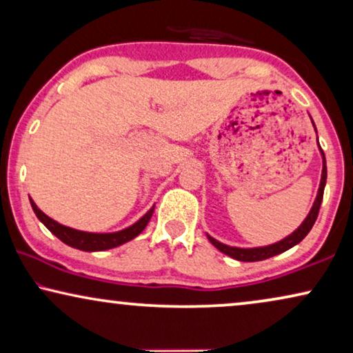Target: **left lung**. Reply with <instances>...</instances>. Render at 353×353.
Returning <instances> with one entry per match:
<instances>
[{
  "instance_id": "left-lung-1",
  "label": "left lung",
  "mask_w": 353,
  "mask_h": 353,
  "mask_svg": "<svg viewBox=\"0 0 353 353\" xmlns=\"http://www.w3.org/2000/svg\"><path fill=\"white\" fill-rule=\"evenodd\" d=\"M312 123H313V120H312ZM313 127H315V123H313ZM315 132H316V128H315ZM318 148H320V152H321V157H323V170H321L320 188H318L316 199H315V202H313V205H312L310 212H308L307 219L302 221L301 226H299L296 231H292L291 234L286 236V238L281 239V241H278V243L270 244V245H262V248H249V249L233 248V245H226V244L220 243V241H216L215 238H212V236L207 234V238H209L210 243L214 244L215 248L220 250V252L226 254L228 257L234 259V260H239V262H259V260L270 259V257H273V255L286 252L288 249H291V248H294V245H297L299 243H301V241L305 238L308 233H310L312 226L315 225L318 212H320L321 201H323V192H325V185H326V176H327L326 157H325V152H323V149L320 146V143H318Z\"/></svg>"
}]
</instances>
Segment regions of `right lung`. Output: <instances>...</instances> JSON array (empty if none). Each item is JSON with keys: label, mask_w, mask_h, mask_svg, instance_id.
<instances>
[{"label": "right lung", "mask_w": 353, "mask_h": 353, "mask_svg": "<svg viewBox=\"0 0 353 353\" xmlns=\"http://www.w3.org/2000/svg\"><path fill=\"white\" fill-rule=\"evenodd\" d=\"M30 205L33 212H35V215L38 216V220H40L41 223L56 236V238H59L62 243L70 245V248L85 250V252H99V250L114 249L117 248V245L128 243V241L137 238V236L146 228V225L149 223V220H151V216L154 214V205H152L151 209H149L146 214L137 221V223L130 225L128 228L114 231V233H88V231L74 230V228H69V226L57 223L56 220L50 219V216L43 214V212L38 209L32 197H30Z\"/></svg>", "instance_id": "obj_1"}]
</instances>
